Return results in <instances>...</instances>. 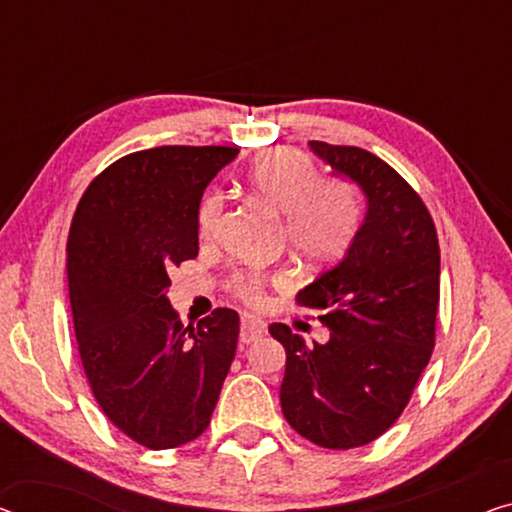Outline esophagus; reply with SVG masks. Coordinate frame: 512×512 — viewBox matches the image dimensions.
Listing matches in <instances>:
<instances>
[{
  "mask_svg": "<svg viewBox=\"0 0 512 512\" xmlns=\"http://www.w3.org/2000/svg\"><path fill=\"white\" fill-rule=\"evenodd\" d=\"M266 333V322H262V319L255 317V315H246L241 319V342H255L262 338V335Z\"/></svg>",
  "mask_w": 512,
  "mask_h": 512,
  "instance_id": "1",
  "label": "esophagus"
}]
</instances>
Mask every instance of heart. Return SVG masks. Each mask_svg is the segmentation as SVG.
<instances>
[{
    "label": "heart",
    "instance_id": "b5f03b06",
    "mask_svg": "<svg viewBox=\"0 0 512 512\" xmlns=\"http://www.w3.org/2000/svg\"><path fill=\"white\" fill-rule=\"evenodd\" d=\"M255 193L269 207L285 216L289 248L308 262H329L347 246L354 227V209L347 190L331 181H317V170L308 156L296 149H273L259 156L248 172ZM223 197L211 193L200 207V232L216 230ZM262 276L243 278L236 289L250 303L262 301Z\"/></svg>",
    "mask_w": 512,
    "mask_h": 512
}]
</instances>
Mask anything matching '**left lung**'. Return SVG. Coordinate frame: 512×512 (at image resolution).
Returning <instances> with one entry per match:
<instances>
[{
  "instance_id": "obj_1",
  "label": "left lung",
  "mask_w": 512,
  "mask_h": 512,
  "mask_svg": "<svg viewBox=\"0 0 512 512\" xmlns=\"http://www.w3.org/2000/svg\"><path fill=\"white\" fill-rule=\"evenodd\" d=\"M335 177L361 190L365 213L345 255L296 301L329 329L308 347L285 324L280 404L312 444L347 451L375 441L407 407L434 347L439 241L421 197L391 165L358 147L308 142Z\"/></svg>"
}]
</instances>
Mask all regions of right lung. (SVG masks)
I'll list each match as a JSON object with an SVG mask.
<instances>
[{
	"instance_id": "obj_1",
	"label": "right lung",
	"mask_w": 512,
	"mask_h": 512,
	"mask_svg": "<svg viewBox=\"0 0 512 512\" xmlns=\"http://www.w3.org/2000/svg\"><path fill=\"white\" fill-rule=\"evenodd\" d=\"M236 147H156L98 174L68 234V294L85 375L105 416L165 451L211 423L239 340V312L183 326L170 271L197 257L204 188Z\"/></svg>"
}]
</instances>
